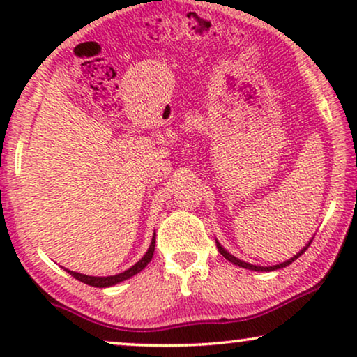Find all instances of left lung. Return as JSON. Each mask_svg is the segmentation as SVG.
Here are the masks:
<instances>
[{
  "label": "left lung",
  "mask_w": 357,
  "mask_h": 357,
  "mask_svg": "<svg viewBox=\"0 0 357 357\" xmlns=\"http://www.w3.org/2000/svg\"><path fill=\"white\" fill-rule=\"evenodd\" d=\"M314 238V237H312ZM312 238L309 241V243H305V247L302 248V250L299 252V253H296L294 257H291L289 260H286V261H282V263H280V265H273V266H260V265H252V263H247V261H242V260H238L237 257H234L232 253H229L226 248H224L221 243H219L218 241H216V247H218V250H219V253H221V255L226 258V260H229L231 263H234V265H237V266H241V268H245V270H252V271H275V270H280V268H286V266H289L292 261H296L297 258H299L302 253H304L307 248H309V245L312 243Z\"/></svg>",
  "instance_id": "left-lung-1"
}]
</instances>
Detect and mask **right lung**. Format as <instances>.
Segmentation results:
<instances>
[{"label": "right lung", "mask_w": 357, "mask_h": 357, "mask_svg": "<svg viewBox=\"0 0 357 357\" xmlns=\"http://www.w3.org/2000/svg\"><path fill=\"white\" fill-rule=\"evenodd\" d=\"M154 245H155V232L153 234V238H151V245L148 248V252L141 257V260L136 261L133 266L128 268V270H125L123 273H119V275H114V276H87V275H81V273L66 270V268L65 270L70 273L73 278H76L77 281L84 282V284L94 286V287H110V286L119 284V282L125 280H130L131 276L138 275L141 270H144V268L148 266V263L151 261V258L154 255Z\"/></svg>", "instance_id": "obj_1"}]
</instances>
